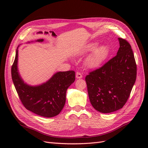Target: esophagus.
Wrapping results in <instances>:
<instances>
[{
	"label": "esophagus",
	"mask_w": 148,
	"mask_h": 148,
	"mask_svg": "<svg viewBox=\"0 0 148 148\" xmlns=\"http://www.w3.org/2000/svg\"><path fill=\"white\" fill-rule=\"evenodd\" d=\"M76 78L78 79H80L83 78V75L81 74V73L79 72H77L76 73Z\"/></svg>",
	"instance_id": "34e87169"
}]
</instances>
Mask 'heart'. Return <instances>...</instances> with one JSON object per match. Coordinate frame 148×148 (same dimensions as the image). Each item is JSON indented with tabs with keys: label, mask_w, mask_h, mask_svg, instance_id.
<instances>
[{
	"label": "heart",
	"mask_w": 148,
	"mask_h": 148,
	"mask_svg": "<svg viewBox=\"0 0 148 148\" xmlns=\"http://www.w3.org/2000/svg\"><path fill=\"white\" fill-rule=\"evenodd\" d=\"M99 43L91 42L85 45L78 52L79 55L84 56L92 52L87 58L86 63L90 69L99 67L107 60L109 55V49L106 45L98 46Z\"/></svg>",
	"instance_id": "heart-1"
}]
</instances>
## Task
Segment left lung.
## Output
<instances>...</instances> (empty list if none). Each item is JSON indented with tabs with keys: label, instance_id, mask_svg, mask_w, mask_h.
Returning a JSON list of instances; mask_svg holds the SVG:
<instances>
[{
	"label": "left lung",
	"instance_id": "left-lung-1",
	"mask_svg": "<svg viewBox=\"0 0 148 148\" xmlns=\"http://www.w3.org/2000/svg\"><path fill=\"white\" fill-rule=\"evenodd\" d=\"M118 39L117 56L85 78L91 104L101 113L122 109L136 81V64L132 47L125 39Z\"/></svg>",
	"mask_w": 148,
	"mask_h": 148
}]
</instances>
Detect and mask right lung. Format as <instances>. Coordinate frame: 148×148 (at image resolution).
Returning <instances> with one entry per match:
<instances>
[{
    "instance_id": "1",
    "label": "right lung",
    "mask_w": 148,
    "mask_h": 148,
    "mask_svg": "<svg viewBox=\"0 0 148 148\" xmlns=\"http://www.w3.org/2000/svg\"><path fill=\"white\" fill-rule=\"evenodd\" d=\"M43 41V39L36 41ZM18 47L11 72L13 83L22 104L26 109L38 115L49 118L55 117L64 108L66 92L75 82V72L71 70L58 71L41 84L37 86L28 84L21 77L18 69Z\"/></svg>"
}]
</instances>
